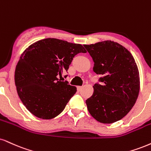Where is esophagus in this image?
<instances>
[{"instance_id":"esophagus-1","label":"esophagus","mask_w":151,"mask_h":151,"mask_svg":"<svg viewBox=\"0 0 151 151\" xmlns=\"http://www.w3.org/2000/svg\"><path fill=\"white\" fill-rule=\"evenodd\" d=\"M83 87L82 86H77V91H81V90H82Z\"/></svg>"}]
</instances>
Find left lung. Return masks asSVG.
Wrapping results in <instances>:
<instances>
[{"mask_svg": "<svg viewBox=\"0 0 151 151\" xmlns=\"http://www.w3.org/2000/svg\"><path fill=\"white\" fill-rule=\"evenodd\" d=\"M94 62L93 72L102 74L103 85L96 83L86 101L88 112L103 124L120 120L132 110L140 90L139 72L135 60L117 42L104 41L83 45Z\"/></svg>", "mask_w": 151, "mask_h": 151, "instance_id": "left-lung-1", "label": "left lung"}]
</instances>
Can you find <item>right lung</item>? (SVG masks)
<instances>
[{"instance_id":"right-lung-1","label":"right lung","mask_w":151,"mask_h":151,"mask_svg":"<svg viewBox=\"0 0 151 151\" xmlns=\"http://www.w3.org/2000/svg\"><path fill=\"white\" fill-rule=\"evenodd\" d=\"M79 52H86L82 45L53 38L39 40L22 52L14 82L19 99L32 115L50 119L63 111L77 88L58 77L68 72Z\"/></svg>"}]
</instances>
